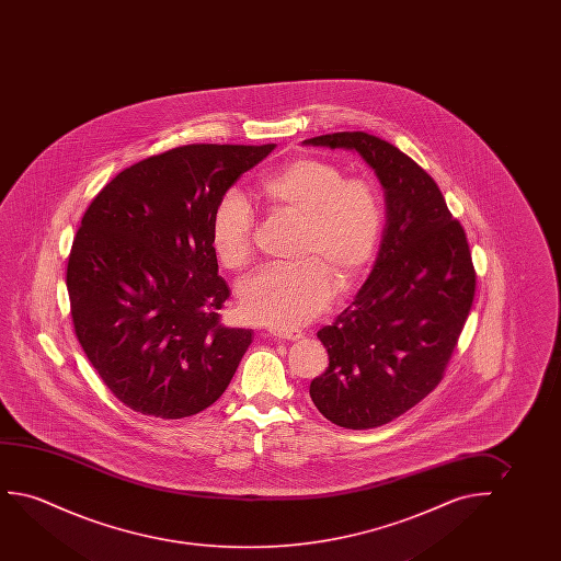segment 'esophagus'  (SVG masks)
<instances>
[{"instance_id": "1", "label": "esophagus", "mask_w": 561, "mask_h": 561, "mask_svg": "<svg viewBox=\"0 0 561 561\" xmlns=\"http://www.w3.org/2000/svg\"><path fill=\"white\" fill-rule=\"evenodd\" d=\"M268 333L270 337L282 339V341H297L302 337L299 330H289V328H272Z\"/></svg>"}]
</instances>
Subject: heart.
Returning <instances> with one entry per match:
<instances>
[{
    "label": "heart",
    "instance_id": "heart-1",
    "mask_svg": "<svg viewBox=\"0 0 561 561\" xmlns=\"http://www.w3.org/2000/svg\"><path fill=\"white\" fill-rule=\"evenodd\" d=\"M264 205L300 220L299 256L291 268L256 270L238 285V307L249 322L297 328L330 305L335 279L353 285L368 268L383 231V205L376 185L346 178L330 161L302 157L259 185ZM254 216L238 192L224 193L210 220V241L228 268L253 253Z\"/></svg>",
    "mask_w": 561,
    "mask_h": 561
}]
</instances>
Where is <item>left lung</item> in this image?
Returning a JSON list of instances; mask_svg holds the SVG:
<instances>
[{"mask_svg":"<svg viewBox=\"0 0 561 561\" xmlns=\"http://www.w3.org/2000/svg\"><path fill=\"white\" fill-rule=\"evenodd\" d=\"M302 144L353 149L385 190L387 222L374 268L335 322L318 331L330 366L310 383V399L331 423L371 430L440 383L473 305L476 268L435 180L399 147L366 131Z\"/></svg>","mask_w":561,"mask_h":561,"instance_id":"8db88e82","label":"left lung"}]
</instances>
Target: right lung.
I'll use <instances>...</instances> for the list:
<instances>
[{"mask_svg":"<svg viewBox=\"0 0 561 561\" xmlns=\"http://www.w3.org/2000/svg\"><path fill=\"white\" fill-rule=\"evenodd\" d=\"M274 147L193 144L147 157L85 210L67 266L70 314L88 360L134 412L199 414L230 385L253 331L220 323L230 287L210 220Z\"/></svg>","mask_w":561,"mask_h":561,"instance_id":"1","label":"right lung"}]
</instances>
